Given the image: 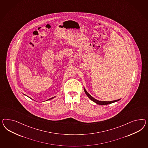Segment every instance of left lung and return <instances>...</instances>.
Listing matches in <instances>:
<instances>
[{
	"mask_svg": "<svg viewBox=\"0 0 148 148\" xmlns=\"http://www.w3.org/2000/svg\"><path fill=\"white\" fill-rule=\"evenodd\" d=\"M53 98H50V99H53Z\"/></svg>",
	"mask_w": 148,
	"mask_h": 148,
	"instance_id": "1",
	"label": "left lung"
}]
</instances>
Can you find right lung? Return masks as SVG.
I'll return each mask as SVG.
<instances>
[{
	"label": "right lung",
	"mask_w": 148,
	"mask_h": 148,
	"mask_svg": "<svg viewBox=\"0 0 148 148\" xmlns=\"http://www.w3.org/2000/svg\"><path fill=\"white\" fill-rule=\"evenodd\" d=\"M84 90H85V92L86 95L88 96V97L91 100H92L93 101H94V103L99 104V105H108V104H110V103H114V102H116L119 100V99L118 100H113V101H99L98 100L94 99L93 97H92L85 90V88H84Z\"/></svg>",
	"instance_id": "right-lung-1"
}]
</instances>
